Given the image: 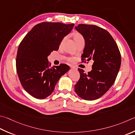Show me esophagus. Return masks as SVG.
Masks as SVG:
<instances>
[{"label": "esophagus", "instance_id": "obj_1", "mask_svg": "<svg viewBox=\"0 0 135 135\" xmlns=\"http://www.w3.org/2000/svg\"><path fill=\"white\" fill-rule=\"evenodd\" d=\"M71 69L76 70H77V67H75V66H71Z\"/></svg>", "mask_w": 135, "mask_h": 135}]
</instances>
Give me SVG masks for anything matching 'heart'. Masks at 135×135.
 I'll list each match as a JSON object with an SVG mask.
<instances>
[{
	"label": "heart",
	"instance_id": "b5f03b06",
	"mask_svg": "<svg viewBox=\"0 0 135 135\" xmlns=\"http://www.w3.org/2000/svg\"><path fill=\"white\" fill-rule=\"evenodd\" d=\"M72 35H73V39H74L75 42L76 44H77V45H78V44H79L81 42H84V38L81 33H78V32H74L73 33ZM64 40L65 39L64 38L62 41H61V45L62 44ZM67 59H68V61H74V58H72V57H68Z\"/></svg>",
	"mask_w": 135,
	"mask_h": 135
}]
</instances>
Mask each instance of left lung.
<instances>
[{
	"mask_svg": "<svg viewBox=\"0 0 135 135\" xmlns=\"http://www.w3.org/2000/svg\"><path fill=\"white\" fill-rule=\"evenodd\" d=\"M75 28L83 36L85 47L82 62L93 60L92 70L84 73L78 68L80 77L75 91L81 99H99L112 86L121 65V55L117 44L108 31L94 25L79 24Z\"/></svg>",
	"mask_w": 135,
	"mask_h": 135,
	"instance_id": "left-lung-1",
	"label": "left lung"
}]
</instances>
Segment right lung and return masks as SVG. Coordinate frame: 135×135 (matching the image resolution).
Listing matches in <instances>:
<instances>
[{"instance_id":"add662e5","label":"right lung","mask_w":135,"mask_h":135,"mask_svg":"<svg viewBox=\"0 0 135 135\" xmlns=\"http://www.w3.org/2000/svg\"><path fill=\"white\" fill-rule=\"evenodd\" d=\"M74 23L42 22L36 25L21 41L16 60V71L22 85L29 94L44 99L52 94L61 76L70 70L68 65L51 67L47 57L57 51Z\"/></svg>"}]
</instances>
